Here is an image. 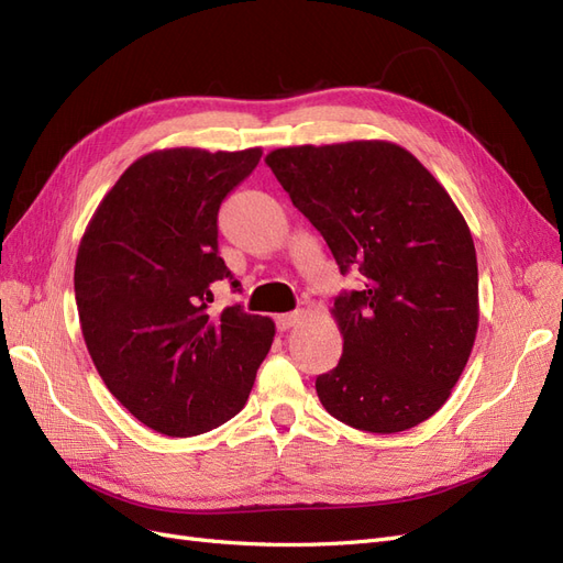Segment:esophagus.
I'll return each mask as SVG.
<instances>
[{
  "label": "esophagus",
  "instance_id": "1",
  "mask_svg": "<svg viewBox=\"0 0 563 563\" xmlns=\"http://www.w3.org/2000/svg\"><path fill=\"white\" fill-rule=\"evenodd\" d=\"M302 319L300 312H286V314H277V329L279 331H288L291 327H296V323Z\"/></svg>",
  "mask_w": 563,
  "mask_h": 563
}]
</instances>
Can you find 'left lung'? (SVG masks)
<instances>
[{"label":"left lung","instance_id":"obj_1","mask_svg":"<svg viewBox=\"0 0 563 563\" xmlns=\"http://www.w3.org/2000/svg\"><path fill=\"white\" fill-rule=\"evenodd\" d=\"M265 164L360 291L333 319L343 356L317 378L327 411L395 434L451 397L479 327V272L463 213L411 152L387 141L272 150Z\"/></svg>","mask_w":563,"mask_h":563}]
</instances>
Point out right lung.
Returning <instances> with one entry per match:
<instances>
[{"label": "right lung", "mask_w": 563, "mask_h": 563, "mask_svg": "<svg viewBox=\"0 0 563 563\" xmlns=\"http://www.w3.org/2000/svg\"><path fill=\"white\" fill-rule=\"evenodd\" d=\"M263 157L261 147L155 150L98 203L75 263L84 343L129 413L168 437H195L242 411L275 321L232 305L209 312L230 279L218 255V209Z\"/></svg>", "instance_id": "1"}]
</instances>
